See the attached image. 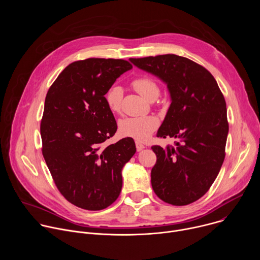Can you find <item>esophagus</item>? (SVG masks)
<instances>
[{"mask_svg": "<svg viewBox=\"0 0 260 260\" xmlns=\"http://www.w3.org/2000/svg\"><path fill=\"white\" fill-rule=\"evenodd\" d=\"M136 148H137V150L138 151H141V150H143L144 148H145V146L142 144V143H140V142H136Z\"/></svg>", "mask_w": 260, "mask_h": 260, "instance_id": "1", "label": "esophagus"}]
</instances>
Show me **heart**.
I'll return each instance as SVG.
<instances>
[{
  "label": "heart",
  "mask_w": 260,
  "mask_h": 260,
  "mask_svg": "<svg viewBox=\"0 0 260 260\" xmlns=\"http://www.w3.org/2000/svg\"><path fill=\"white\" fill-rule=\"evenodd\" d=\"M133 87L144 99L151 101L156 100L159 95V87L156 82L148 76H141L132 82ZM122 89L119 86H112L105 95L106 104L111 112L119 113L121 109ZM159 121L155 116H137L127 117L120 121L119 132L122 136L133 138L137 141L143 142L152 135L158 127Z\"/></svg>",
  "instance_id": "b5f03b06"
}]
</instances>
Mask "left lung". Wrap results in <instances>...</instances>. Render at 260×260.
Returning <instances> with one entry per match:
<instances>
[{"label": "left lung", "instance_id": "1", "mask_svg": "<svg viewBox=\"0 0 260 260\" xmlns=\"http://www.w3.org/2000/svg\"><path fill=\"white\" fill-rule=\"evenodd\" d=\"M167 84L171 105L157 137L176 138L175 146H153L151 171L155 194L174 206L201 199L215 181L225 157L226 104L212 74L176 54L129 58Z\"/></svg>", "mask_w": 260, "mask_h": 260}]
</instances>
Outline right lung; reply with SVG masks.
Listing matches in <instances>:
<instances>
[{
    "label": "right lung",
    "instance_id": "add662e5",
    "mask_svg": "<svg viewBox=\"0 0 260 260\" xmlns=\"http://www.w3.org/2000/svg\"><path fill=\"white\" fill-rule=\"evenodd\" d=\"M132 68L123 59L74 61L47 92L42 153L59 192L81 209L103 210L117 200L122 168L136 153L132 138L102 146L117 131L105 94Z\"/></svg>",
    "mask_w": 260,
    "mask_h": 260
}]
</instances>
